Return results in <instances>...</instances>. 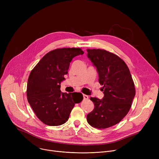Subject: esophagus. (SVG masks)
<instances>
[{"label":"esophagus","mask_w":159,"mask_h":159,"mask_svg":"<svg viewBox=\"0 0 159 159\" xmlns=\"http://www.w3.org/2000/svg\"><path fill=\"white\" fill-rule=\"evenodd\" d=\"M83 98H84V100H87V99H88L89 97H88V95L83 94Z\"/></svg>","instance_id":"1"}]
</instances>
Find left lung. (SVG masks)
<instances>
[{
  "instance_id": "left-lung-1",
  "label": "left lung",
  "mask_w": 159,
  "mask_h": 159,
  "mask_svg": "<svg viewBox=\"0 0 159 159\" xmlns=\"http://www.w3.org/2000/svg\"><path fill=\"white\" fill-rule=\"evenodd\" d=\"M88 58L96 67L104 97H91L94 109L87 115L89 125L105 129L118 124L126 116L135 96L134 82L123 60L104 49H87Z\"/></svg>"
}]
</instances>
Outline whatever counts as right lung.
Here are the masks:
<instances>
[{
    "label": "right lung",
    "mask_w": 159,
    "mask_h": 159,
    "mask_svg": "<svg viewBox=\"0 0 159 159\" xmlns=\"http://www.w3.org/2000/svg\"><path fill=\"white\" fill-rule=\"evenodd\" d=\"M84 54L80 48L56 49L46 54L31 71L27 84V98L36 116L48 126H60L68 121L75 104L80 102V93H62L73 58Z\"/></svg>",
    "instance_id": "obj_1"
}]
</instances>
